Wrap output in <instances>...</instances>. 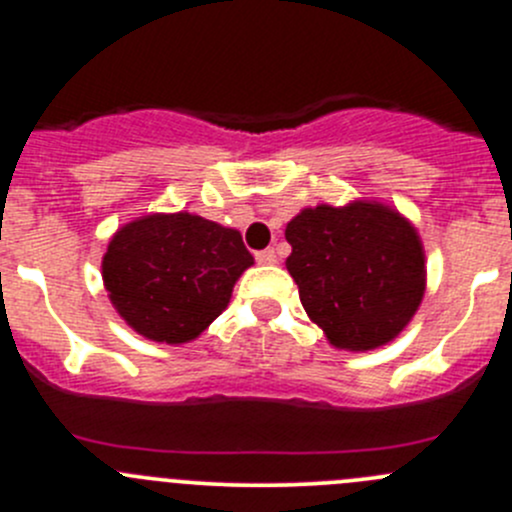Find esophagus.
I'll return each mask as SVG.
<instances>
[{
    "instance_id": "1",
    "label": "esophagus",
    "mask_w": 512,
    "mask_h": 512,
    "mask_svg": "<svg viewBox=\"0 0 512 512\" xmlns=\"http://www.w3.org/2000/svg\"><path fill=\"white\" fill-rule=\"evenodd\" d=\"M255 260L260 262V265H275L277 255H275V250H270V247H267V250L255 252Z\"/></svg>"
}]
</instances>
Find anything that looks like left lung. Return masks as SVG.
<instances>
[{
    "instance_id": "obj_1",
    "label": "left lung",
    "mask_w": 512,
    "mask_h": 512,
    "mask_svg": "<svg viewBox=\"0 0 512 512\" xmlns=\"http://www.w3.org/2000/svg\"><path fill=\"white\" fill-rule=\"evenodd\" d=\"M285 237L304 312L329 344L369 352L404 332L426 289L421 237L404 215L371 200L317 205L289 220Z\"/></svg>"
}]
</instances>
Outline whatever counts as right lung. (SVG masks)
Wrapping results in <instances>:
<instances>
[{
  "label": "right lung",
  "instance_id": "1",
  "mask_svg": "<svg viewBox=\"0 0 512 512\" xmlns=\"http://www.w3.org/2000/svg\"><path fill=\"white\" fill-rule=\"evenodd\" d=\"M252 262L232 227L190 213H153L111 237L101 275L128 327L153 342L185 344L223 314Z\"/></svg>",
  "mask_w": 512,
  "mask_h": 512
}]
</instances>
